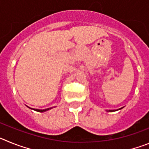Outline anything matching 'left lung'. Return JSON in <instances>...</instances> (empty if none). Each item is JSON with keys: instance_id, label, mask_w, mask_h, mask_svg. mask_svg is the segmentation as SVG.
Here are the masks:
<instances>
[{"instance_id": "obj_1", "label": "left lung", "mask_w": 149, "mask_h": 149, "mask_svg": "<svg viewBox=\"0 0 149 149\" xmlns=\"http://www.w3.org/2000/svg\"><path fill=\"white\" fill-rule=\"evenodd\" d=\"M120 109H122V108H120ZM120 109H119V110H120ZM113 111H115V110H110V112H113Z\"/></svg>"}]
</instances>
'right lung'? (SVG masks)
Instances as JSON below:
<instances>
[{
  "label": "right lung",
  "mask_w": 149,
  "mask_h": 149,
  "mask_svg": "<svg viewBox=\"0 0 149 149\" xmlns=\"http://www.w3.org/2000/svg\"><path fill=\"white\" fill-rule=\"evenodd\" d=\"M50 109L51 108H48V109H45V110H38V109H36V111H38V112H41V113H42V112H45V111H47V110H50Z\"/></svg>",
  "instance_id": "right-lung-1"
}]
</instances>
